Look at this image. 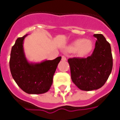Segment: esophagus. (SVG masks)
<instances>
[{
  "label": "esophagus",
  "mask_w": 120,
  "mask_h": 120,
  "mask_svg": "<svg viewBox=\"0 0 120 120\" xmlns=\"http://www.w3.org/2000/svg\"><path fill=\"white\" fill-rule=\"evenodd\" d=\"M62 60H64V61H66V60H67V58H66L65 56H62Z\"/></svg>",
  "instance_id": "obj_1"
}]
</instances>
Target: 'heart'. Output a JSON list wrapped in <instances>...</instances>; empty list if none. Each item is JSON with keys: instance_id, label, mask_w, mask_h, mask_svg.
<instances>
[{"instance_id": "1", "label": "heart", "mask_w": 120, "mask_h": 120, "mask_svg": "<svg viewBox=\"0 0 120 120\" xmlns=\"http://www.w3.org/2000/svg\"><path fill=\"white\" fill-rule=\"evenodd\" d=\"M93 49V43L91 40L79 38L75 40L69 45L68 50L70 52H76L80 56H87Z\"/></svg>"}]
</instances>
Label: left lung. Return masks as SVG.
Segmentation results:
<instances>
[{"label": "left lung", "instance_id": "obj_1", "mask_svg": "<svg viewBox=\"0 0 120 120\" xmlns=\"http://www.w3.org/2000/svg\"><path fill=\"white\" fill-rule=\"evenodd\" d=\"M93 36L97 41L91 56L68 60L72 82L84 91L97 90L103 86L113 68L110 44L102 34H94Z\"/></svg>", "mask_w": 120, "mask_h": 120}]
</instances>
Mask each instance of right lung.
<instances>
[{"instance_id":"obj_1","label":"right lung","mask_w":120,"mask_h":120,"mask_svg":"<svg viewBox=\"0 0 120 120\" xmlns=\"http://www.w3.org/2000/svg\"><path fill=\"white\" fill-rule=\"evenodd\" d=\"M28 35L18 38L10 53V72L14 80L23 91L28 94H41L50 88L58 63V56L54 60L41 62H29L23 50V40Z\"/></svg>"}]
</instances>
